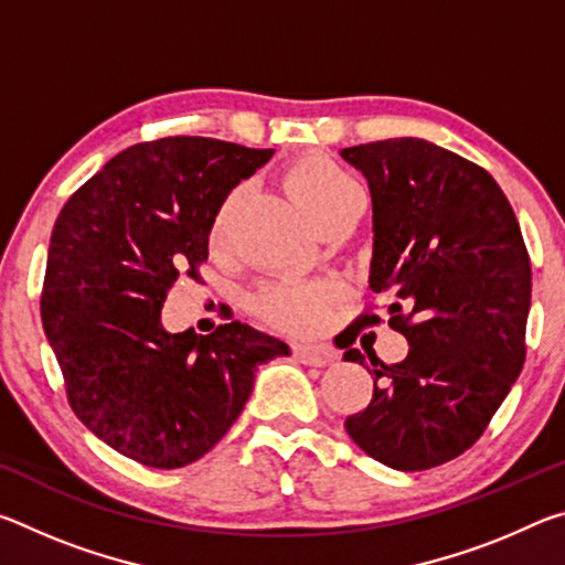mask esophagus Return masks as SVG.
Here are the masks:
<instances>
[{
  "mask_svg": "<svg viewBox=\"0 0 565 565\" xmlns=\"http://www.w3.org/2000/svg\"><path fill=\"white\" fill-rule=\"evenodd\" d=\"M294 356L309 366H327L333 361V351L329 347H317V343H296Z\"/></svg>",
  "mask_w": 565,
  "mask_h": 565,
  "instance_id": "esophagus-1",
  "label": "esophagus"
}]
</instances>
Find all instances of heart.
Returning <instances> with one entry per match:
<instances>
[{"mask_svg":"<svg viewBox=\"0 0 565 565\" xmlns=\"http://www.w3.org/2000/svg\"><path fill=\"white\" fill-rule=\"evenodd\" d=\"M284 184L303 206L311 222L321 226L329 218L347 214L359 204V191L353 179L337 161L323 154H303L294 159L284 171ZM238 191L228 194L218 206L212 224V242H222L236 214ZM333 301V289L323 281H284L256 296V311L266 321L286 331L319 329Z\"/></svg>","mask_w":565,"mask_h":565,"instance_id":"b5f03b06","label":"heart"}]
</instances>
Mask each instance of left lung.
I'll list each match as a JSON object with an SVG mask.
<instances>
[{"mask_svg":"<svg viewBox=\"0 0 565 565\" xmlns=\"http://www.w3.org/2000/svg\"><path fill=\"white\" fill-rule=\"evenodd\" d=\"M374 204L371 289L386 294L404 361L369 351L374 396L347 418L353 444L396 471H426L468 451L509 396L525 361L531 259L509 199L489 171L431 141L349 147ZM384 321L366 309L359 331Z\"/></svg>","mask_w":565,"mask_h":565,"instance_id":"1","label":"left lung"}]
</instances>
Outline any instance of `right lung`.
Masks as SVG:
<instances>
[{"label": "right lung", "mask_w": 565, "mask_h": 565, "mask_svg": "<svg viewBox=\"0 0 565 565\" xmlns=\"http://www.w3.org/2000/svg\"><path fill=\"white\" fill-rule=\"evenodd\" d=\"M206 137L119 151L56 216L40 299L46 341L76 418L114 451L181 468L222 441L284 341L242 321L169 333L161 309L181 276L202 281L214 216L271 159Z\"/></svg>", "instance_id": "1"}]
</instances>
